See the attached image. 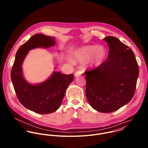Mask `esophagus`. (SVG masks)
I'll return each instance as SVG.
<instances>
[{
  "mask_svg": "<svg viewBox=\"0 0 148 148\" xmlns=\"http://www.w3.org/2000/svg\"><path fill=\"white\" fill-rule=\"evenodd\" d=\"M82 75V72L80 71H77V72H76V73H75V77H77L79 76Z\"/></svg>",
  "mask_w": 148,
  "mask_h": 148,
  "instance_id": "1",
  "label": "esophagus"
}]
</instances>
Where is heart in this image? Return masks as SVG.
<instances>
[{"label":"heart","mask_w":148,"mask_h":148,"mask_svg":"<svg viewBox=\"0 0 148 148\" xmlns=\"http://www.w3.org/2000/svg\"><path fill=\"white\" fill-rule=\"evenodd\" d=\"M108 57V51L103 46L97 45H88L82 46L72 52V59H68L71 63H83L90 59L89 66L96 68L104 63Z\"/></svg>","instance_id":"obj_1"}]
</instances>
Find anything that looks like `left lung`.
Masks as SVG:
<instances>
[{
	"label": "left lung",
	"mask_w": 148,
	"mask_h": 148,
	"mask_svg": "<svg viewBox=\"0 0 148 148\" xmlns=\"http://www.w3.org/2000/svg\"><path fill=\"white\" fill-rule=\"evenodd\" d=\"M103 40L109 47L107 60L95 69L85 72L86 96L94 109L110 113L133 98L139 69L129 47L113 36Z\"/></svg>",
	"instance_id": "left-lung-1"
}]
</instances>
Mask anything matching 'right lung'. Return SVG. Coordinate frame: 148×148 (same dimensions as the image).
I'll list each match as a JSON object with an SVG mask.
<instances>
[{
	"label": "right lung",
	"instance_id": "add662e5",
	"mask_svg": "<svg viewBox=\"0 0 148 148\" xmlns=\"http://www.w3.org/2000/svg\"><path fill=\"white\" fill-rule=\"evenodd\" d=\"M55 44V38L53 36L43 34L31 36L18 49L11 70V81L19 101L27 109L39 114L51 113L59 108L74 75L53 71L44 82L31 84L24 78L22 65L30 50L48 48Z\"/></svg>",
	"mask_w": 148,
	"mask_h": 148
}]
</instances>
